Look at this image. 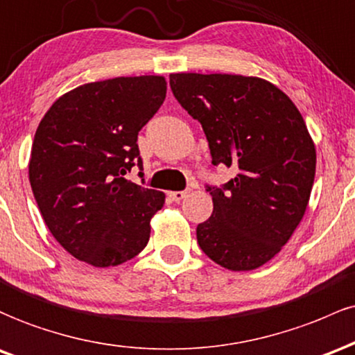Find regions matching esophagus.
Instances as JSON below:
<instances>
[{"label": "esophagus", "mask_w": 355, "mask_h": 355, "mask_svg": "<svg viewBox=\"0 0 355 355\" xmlns=\"http://www.w3.org/2000/svg\"><path fill=\"white\" fill-rule=\"evenodd\" d=\"M167 196L173 199V201H181L182 198L188 196V191H171V193H167Z\"/></svg>", "instance_id": "34e87169"}]
</instances>
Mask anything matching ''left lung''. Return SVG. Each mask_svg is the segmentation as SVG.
Returning a JSON list of instances; mask_svg holds the SVG:
<instances>
[{
  "label": "left lung",
  "mask_w": 355,
  "mask_h": 355,
  "mask_svg": "<svg viewBox=\"0 0 355 355\" xmlns=\"http://www.w3.org/2000/svg\"><path fill=\"white\" fill-rule=\"evenodd\" d=\"M169 85L205 130L213 166L236 173L206 184L214 208L196 228L199 248L233 272L258 268L290 240L309 205L315 146L304 117L263 78L173 73Z\"/></svg>",
  "instance_id": "1"
}]
</instances>
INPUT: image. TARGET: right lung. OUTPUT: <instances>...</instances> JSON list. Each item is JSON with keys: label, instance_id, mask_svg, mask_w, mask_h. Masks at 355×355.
Returning a JSON list of instances; mask_svg holds the SVG:
<instances>
[{"label": "right lung", "instance_id": "1", "mask_svg": "<svg viewBox=\"0 0 355 355\" xmlns=\"http://www.w3.org/2000/svg\"><path fill=\"white\" fill-rule=\"evenodd\" d=\"M164 98V77H117L77 87L40 122L30 184L46 226L71 257L103 268L146 248L164 194L124 176L142 169L139 130Z\"/></svg>", "mask_w": 355, "mask_h": 355}]
</instances>
